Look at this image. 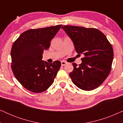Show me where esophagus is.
<instances>
[{
    "instance_id": "obj_1",
    "label": "esophagus",
    "mask_w": 123,
    "mask_h": 123,
    "mask_svg": "<svg viewBox=\"0 0 123 123\" xmlns=\"http://www.w3.org/2000/svg\"><path fill=\"white\" fill-rule=\"evenodd\" d=\"M67 64V63L65 61H62L61 62V64H62V66H64V65H66Z\"/></svg>"
}]
</instances>
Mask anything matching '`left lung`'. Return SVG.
Masks as SVG:
<instances>
[{"label":"left lung","instance_id":"8db88e82","mask_svg":"<svg viewBox=\"0 0 123 123\" xmlns=\"http://www.w3.org/2000/svg\"><path fill=\"white\" fill-rule=\"evenodd\" d=\"M62 28L73 42L75 51L83 54L82 63H73V70L69 73L73 83L78 88L91 91L97 88L110 73L114 52L110 42L100 30L73 26Z\"/></svg>","mask_w":123,"mask_h":123}]
</instances>
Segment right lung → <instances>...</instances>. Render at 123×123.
<instances>
[{
  "mask_svg": "<svg viewBox=\"0 0 123 123\" xmlns=\"http://www.w3.org/2000/svg\"><path fill=\"white\" fill-rule=\"evenodd\" d=\"M62 26L27 30L13 43L11 52L12 70L18 81L30 91H45L56 76L60 62L48 63L42 59L43 50L49 48L50 41Z\"/></svg>",
  "mask_w": 123,
  "mask_h": 123,
  "instance_id": "1",
  "label": "right lung"
}]
</instances>
